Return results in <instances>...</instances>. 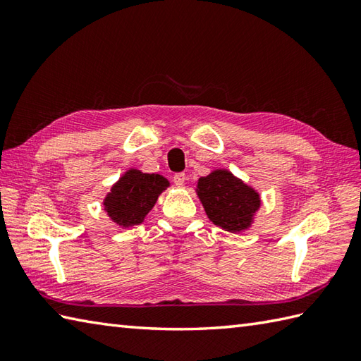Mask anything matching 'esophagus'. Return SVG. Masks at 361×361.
<instances>
[{
  "label": "esophagus",
  "mask_w": 361,
  "mask_h": 361,
  "mask_svg": "<svg viewBox=\"0 0 361 361\" xmlns=\"http://www.w3.org/2000/svg\"><path fill=\"white\" fill-rule=\"evenodd\" d=\"M185 180H186V175L183 173V172H178V173L173 175V183H175L176 186H183V185H185Z\"/></svg>",
  "instance_id": "34e87169"
}]
</instances>
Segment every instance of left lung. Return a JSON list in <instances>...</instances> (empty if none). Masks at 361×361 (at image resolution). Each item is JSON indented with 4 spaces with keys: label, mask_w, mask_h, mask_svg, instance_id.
I'll use <instances>...</instances> for the list:
<instances>
[{
    "label": "left lung",
    "mask_w": 361,
    "mask_h": 361,
    "mask_svg": "<svg viewBox=\"0 0 361 361\" xmlns=\"http://www.w3.org/2000/svg\"><path fill=\"white\" fill-rule=\"evenodd\" d=\"M197 194L209 220L226 231H242L250 226L260 206L257 192L228 171H216L202 176Z\"/></svg>",
    "instance_id": "1"
}]
</instances>
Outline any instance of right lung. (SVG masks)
<instances>
[{"instance_id":"add662e5","label":"right lung","mask_w":361,"mask_h":361,"mask_svg":"<svg viewBox=\"0 0 361 361\" xmlns=\"http://www.w3.org/2000/svg\"><path fill=\"white\" fill-rule=\"evenodd\" d=\"M169 186V181L158 173L128 171L111 188L105 198V211L121 226L141 224L157 203L158 195Z\"/></svg>"}]
</instances>
